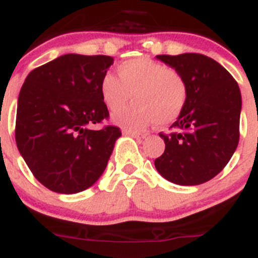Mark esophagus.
Returning a JSON list of instances; mask_svg holds the SVG:
<instances>
[{
  "label": "esophagus",
  "mask_w": 258,
  "mask_h": 258,
  "mask_svg": "<svg viewBox=\"0 0 258 258\" xmlns=\"http://www.w3.org/2000/svg\"><path fill=\"white\" fill-rule=\"evenodd\" d=\"M123 135H127V136L135 137V139H137V140H142V139H145V135L139 134V132L130 131V130H123Z\"/></svg>",
  "instance_id": "34e87169"
}]
</instances>
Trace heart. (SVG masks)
<instances>
[{
	"label": "heart",
	"mask_w": 258,
	"mask_h": 258,
	"mask_svg": "<svg viewBox=\"0 0 258 258\" xmlns=\"http://www.w3.org/2000/svg\"><path fill=\"white\" fill-rule=\"evenodd\" d=\"M118 77L106 74L101 96L109 111L121 108L134 96L135 103L113 114V121L130 131H144L156 122L169 126L184 111L189 96L182 74L146 56L135 57L118 67Z\"/></svg>",
	"instance_id": "obj_1"
}]
</instances>
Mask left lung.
<instances>
[{"label": "left lung", "mask_w": 258, "mask_h": 258, "mask_svg": "<svg viewBox=\"0 0 258 258\" xmlns=\"http://www.w3.org/2000/svg\"><path fill=\"white\" fill-rule=\"evenodd\" d=\"M156 57L182 74L189 96L170 134L160 132L165 151L155 167L174 184H203L224 169L238 145L239 87L227 69L203 54Z\"/></svg>", "instance_id": "left-lung-1"}]
</instances>
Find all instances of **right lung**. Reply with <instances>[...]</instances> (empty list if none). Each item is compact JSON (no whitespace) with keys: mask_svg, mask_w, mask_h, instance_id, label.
I'll return each mask as SVG.
<instances>
[{"mask_svg":"<svg viewBox=\"0 0 258 258\" xmlns=\"http://www.w3.org/2000/svg\"><path fill=\"white\" fill-rule=\"evenodd\" d=\"M113 64L107 55L67 54L29 73L19 94L15 139L32 175L60 194L83 191L103 174L117 126L91 130L109 112L101 82Z\"/></svg>","mask_w":258,"mask_h":258,"instance_id":"add662e5","label":"right lung"}]
</instances>
